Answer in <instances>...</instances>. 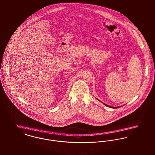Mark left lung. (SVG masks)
<instances>
[{
  "mask_svg": "<svg viewBox=\"0 0 155 155\" xmlns=\"http://www.w3.org/2000/svg\"><path fill=\"white\" fill-rule=\"evenodd\" d=\"M104 104L105 105V106H106L107 107H110V108H118V107H111V106H108L107 104H104Z\"/></svg>",
  "mask_w": 155,
  "mask_h": 155,
  "instance_id": "left-lung-1",
  "label": "left lung"
}]
</instances>
